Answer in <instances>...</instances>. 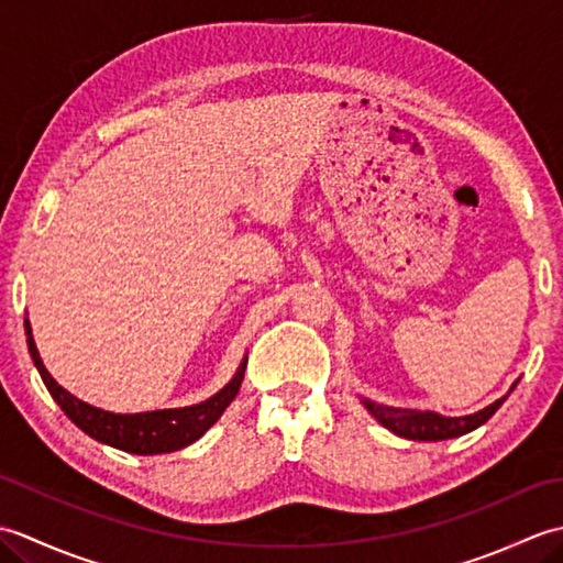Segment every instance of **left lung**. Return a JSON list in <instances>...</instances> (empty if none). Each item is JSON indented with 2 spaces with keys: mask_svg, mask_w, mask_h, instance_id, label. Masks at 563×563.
<instances>
[{
  "mask_svg": "<svg viewBox=\"0 0 563 563\" xmlns=\"http://www.w3.org/2000/svg\"><path fill=\"white\" fill-rule=\"evenodd\" d=\"M518 379L512 382L510 391L516 389ZM508 391V394H510ZM500 397L494 404H488L486 409L474 411L470 416H442L435 411H418V409H399V406H385L369 399H361L365 409L369 411V416L375 418L377 423L385 426L387 430H391L394 435L406 438V440H418V442H438V440H450V438H460L464 433H472L479 426H484L488 418H492L500 404L508 399Z\"/></svg>",
  "mask_w": 563,
  "mask_h": 563,
  "instance_id": "1",
  "label": "left lung"
}]
</instances>
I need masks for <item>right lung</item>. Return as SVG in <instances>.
<instances>
[{"label":"right lung","instance_id":"add662e5","mask_svg":"<svg viewBox=\"0 0 563 563\" xmlns=\"http://www.w3.org/2000/svg\"><path fill=\"white\" fill-rule=\"evenodd\" d=\"M23 329H26V343L29 353L33 357V365L38 367V373L45 382L51 397L57 401L59 409L67 413V418L77 428H81L89 438L111 445L115 450H123L130 454H164L188 448L190 442H196L208 433L212 423H218V418L224 413L227 406L236 397L239 387H242L246 357L239 363L234 377L227 385L212 394L210 399L181 406V409H159V411H142V413H113L103 411L99 406H91L87 401L77 399L75 394H69L65 387H59L47 373V367L41 361V353L35 349L31 321L23 319Z\"/></svg>","mask_w":563,"mask_h":563}]
</instances>
